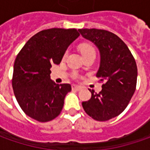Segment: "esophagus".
I'll use <instances>...</instances> for the list:
<instances>
[{
    "label": "esophagus",
    "mask_w": 150,
    "mask_h": 150,
    "mask_svg": "<svg viewBox=\"0 0 150 150\" xmlns=\"http://www.w3.org/2000/svg\"><path fill=\"white\" fill-rule=\"evenodd\" d=\"M72 90H76V91H80V90L82 89V87H80V86H78V85H72Z\"/></svg>",
    "instance_id": "34e87169"
}]
</instances>
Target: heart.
<instances>
[{
	"mask_svg": "<svg viewBox=\"0 0 150 150\" xmlns=\"http://www.w3.org/2000/svg\"><path fill=\"white\" fill-rule=\"evenodd\" d=\"M80 51L83 56L85 54H88V53H92V52H94V48L90 45V44L83 43L80 46Z\"/></svg>",
	"mask_w": 150,
	"mask_h": 150,
	"instance_id": "1",
	"label": "heart"
}]
</instances>
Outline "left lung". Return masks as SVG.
<instances>
[{"label":"left lung","mask_w":150,"mask_h":150,"mask_svg":"<svg viewBox=\"0 0 150 150\" xmlns=\"http://www.w3.org/2000/svg\"><path fill=\"white\" fill-rule=\"evenodd\" d=\"M82 37L95 45L100 53L97 76L105 83L97 93L83 102L84 111L98 121H107L119 115L128 106L136 88L138 70L129 47L112 32L98 29H78Z\"/></svg>","instance_id":"left-lung-1"}]
</instances>
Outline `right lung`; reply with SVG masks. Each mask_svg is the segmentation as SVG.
Segmentation results:
<instances>
[{
  "label": "right lung",
  "mask_w": 150,
  "mask_h": 150,
  "mask_svg": "<svg viewBox=\"0 0 150 150\" xmlns=\"http://www.w3.org/2000/svg\"><path fill=\"white\" fill-rule=\"evenodd\" d=\"M79 36L76 29L43 30L30 38L16 56L12 88L19 105L29 117L47 122L60 114L72 87L52 81L50 68L60 64L68 47Z\"/></svg>",
  "instance_id": "right-lung-1"
}]
</instances>
